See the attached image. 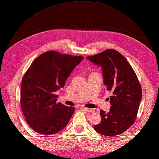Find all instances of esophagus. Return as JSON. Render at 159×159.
<instances>
[{
  "instance_id": "obj_1",
  "label": "esophagus",
  "mask_w": 159,
  "mask_h": 159,
  "mask_svg": "<svg viewBox=\"0 0 159 159\" xmlns=\"http://www.w3.org/2000/svg\"><path fill=\"white\" fill-rule=\"evenodd\" d=\"M84 109L85 111H87L88 112H91V113H94L95 112V109H89V108L85 107V108H84Z\"/></svg>"
}]
</instances>
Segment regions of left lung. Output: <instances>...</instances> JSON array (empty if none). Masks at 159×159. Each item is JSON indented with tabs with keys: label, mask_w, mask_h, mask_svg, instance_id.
I'll use <instances>...</instances> for the list:
<instances>
[{
	"label": "left lung",
	"mask_w": 159,
	"mask_h": 159,
	"mask_svg": "<svg viewBox=\"0 0 159 159\" xmlns=\"http://www.w3.org/2000/svg\"><path fill=\"white\" fill-rule=\"evenodd\" d=\"M87 59L101 67L105 88L112 93L108 98L110 111H100L101 121L94 129L103 136L119 135L135 121L142 99L140 84L128 60L115 50L109 49Z\"/></svg>",
	"instance_id": "8db88e82"
}]
</instances>
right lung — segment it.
I'll use <instances>...</instances> for the list:
<instances>
[{
    "mask_svg": "<svg viewBox=\"0 0 159 159\" xmlns=\"http://www.w3.org/2000/svg\"><path fill=\"white\" fill-rule=\"evenodd\" d=\"M83 58L49 51L31 64L22 79L21 106L27 124L35 132L50 135L68 124L75 108L57 103L58 96L55 92L64 87Z\"/></svg>",
    "mask_w": 159,
    "mask_h": 159,
    "instance_id": "add662e5",
    "label": "right lung"
}]
</instances>
